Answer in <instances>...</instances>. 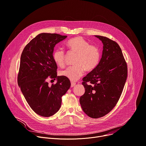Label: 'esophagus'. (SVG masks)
<instances>
[{"instance_id":"esophagus-1","label":"esophagus","mask_w":146,"mask_h":146,"mask_svg":"<svg viewBox=\"0 0 146 146\" xmlns=\"http://www.w3.org/2000/svg\"><path fill=\"white\" fill-rule=\"evenodd\" d=\"M75 84H76V83H75V82H72L71 83V87H74V86Z\"/></svg>"}]
</instances>
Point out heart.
Listing matches in <instances>:
<instances>
[{
    "mask_svg": "<svg viewBox=\"0 0 146 146\" xmlns=\"http://www.w3.org/2000/svg\"><path fill=\"white\" fill-rule=\"evenodd\" d=\"M67 46L71 52L76 53L74 61L75 65L61 71V75L72 81H76L83 75L85 69L92 71L98 65L101 53L97 46L90 45L89 42L81 37L70 40L67 42ZM53 59L57 66L64 67L66 59L64 50L60 48L55 49L53 53Z\"/></svg>",
    "mask_w": 146,
    "mask_h": 146,
    "instance_id": "b5f03b06",
    "label": "heart"
}]
</instances>
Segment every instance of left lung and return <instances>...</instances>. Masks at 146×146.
Here are the masks:
<instances>
[{
	"label": "left lung",
	"instance_id": "1",
	"mask_svg": "<svg viewBox=\"0 0 146 146\" xmlns=\"http://www.w3.org/2000/svg\"><path fill=\"white\" fill-rule=\"evenodd\" d=\"M103 44L98 65L83 78L84 94L80 97L83 111L98 119L109 113L117 103L127 78V65L119 44L104 36H95Z\"/></svg>",
	"mask_w": 146,
	"mask_h": 146
}]
</instances>
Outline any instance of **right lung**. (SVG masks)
<instances>
[{"label":"right lung","instance_id":"right-lung-1","mask_svg":"<svg viewBox=\"0 0 146 146\" xmlns=\"http://www.w3.org/2000/svg\"><path fill=\"white\" fill-rule=\"evenodd\" d=\"M56 33H41L29 42L21 56L18 84L32 109L42 117H50L61 107L62 97L71 86L68 78L57 76L53 59L54 46L67 38ZM57 82L48 84L49 78Z\"/></svg>","mask_w":146,"mask_h":146}]
</instances>
